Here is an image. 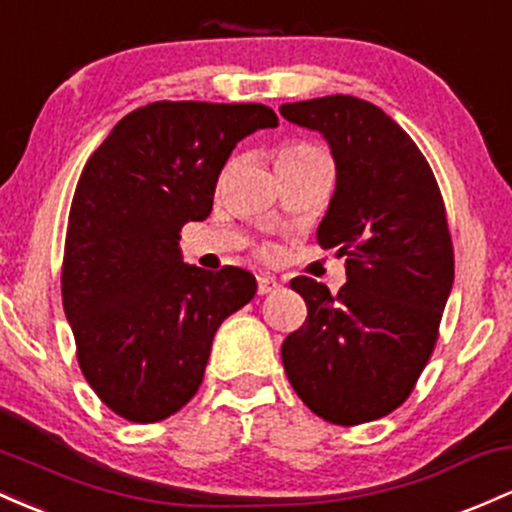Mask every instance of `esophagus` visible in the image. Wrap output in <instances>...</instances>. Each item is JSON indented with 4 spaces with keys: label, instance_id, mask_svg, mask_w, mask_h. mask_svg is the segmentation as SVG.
<instances>
[{
    "label": "esophagus",
    "instance_id": "esophagus-1",
    "mask_svg": "<svg viewBox=\"0 0 512 512\" xmlns=\"http://www.w3.org/2000/svg\"><path fill=\"white\" fill-rule=\"evenodd\" d=\"M279 286H282V284H279L274 277H257V294H260V296L274 294Z\"/></svg>",
    "mask_w": 512,
    "mask_h": 512
}]
</instances>
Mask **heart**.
Segmentation results:
<instances>
[{"mask_svg": "<svg viewBox=\"0 0 512 512\" xmlns=\"http://www.w3.org/2000/svg\"><path fill=\"white\" fill-rule=\"evenodd\" d=\"M323 155L318 148H313V145L308 143H294V145H284L282 150H279V157L277 160H303V157H318Z\"/></svg>", "mask_w": 512, "mask_h": 512, "instance_id": "b5f03b06", "label": "heart"}]
</instances>
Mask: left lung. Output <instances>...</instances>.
<instances>
[{"label": "left lung", "instance_id": "obj_1", "mask_svg": "<svg viewBox=\"0 0 512 512\" xmlns=\"http://www.w3.org/2000/svg\"><path fill=\"white\" fill-rule=\"evenodd\" d=\"M328 140L338 182L318 243L345 257L338 294L291 279L308 316L282 345L291 386L335 425L384 418L411 396L435 350L454 282L445 201L411 136L369 101L333 94L282 104Z\"/></svg>", "mask_w": 512, "mask_h": 512}]
</instances>
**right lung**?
I'll return each mask as SVG.
<instances>
[{
	"label": "right lung",
	"mask_w": 512,
	"mask_h": 512,
	"mask_svg": "<svg viewBox=\"0 0 512 512\" xmlns=\"http://www.w3.org/2000/svg\"><path fill=\"white\" fill-rule=\"evenodd\" d=\"M265 104L153 101L111 128L70 206L63 306L94 393L131 423H157L199 391L211 342L257 282L240 267L184 265L179 230L211 213L235 145L277 128Z\"/></svg>",
	"instance_id": "obj_1"
}]
</instances>
